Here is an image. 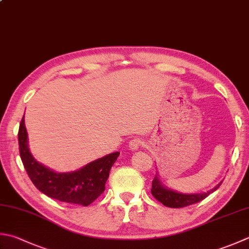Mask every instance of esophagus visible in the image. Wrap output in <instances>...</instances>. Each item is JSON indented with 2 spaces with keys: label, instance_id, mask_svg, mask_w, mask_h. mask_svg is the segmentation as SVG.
<instances>
[{
  "label": "esophagus",
  "instance_id": "1",
  "mask_svg": "<svg viewBox=\"0 0 249 249\" xmlns=\"http://www.w3.org/2000/svg\"><path fill=\"white\" fill-rule=\"evenodd\" d=\"M142 144H143L142 141H141L139 138H134V139H131V140L129 141L128 147H129L130 150L136 151V150H138Z\"/></svg>",
  "mask_w": 249,
  "mask_h": 249
}]
</instances>
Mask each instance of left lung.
Masks as SVG:
<instances>
[{
    "label": "left lung",
    "mask_w": 249,
    "mask_h": 249,
    "mask_svg": "<svg viewBox=\"0 0 249 249\" xmlns=\"http://www.w3.org/2000/svg\"><path fill=\"white\" fill-rule=\"evenodd\" d=\"M221 183L222 181L220 183H218L213 189L204 193H190V194L181 193V192L174 191V190L164 186L163 182L160 181V179L159 178V174L157 173L152 181L151 193H152V196L157 198L159 202L162 203L164 206L172 207V208H180V207L189 206V205H192V204L203 201V199L207 197L209 194L215 192L216 190L220 187Z\"/></svg>",
    "instance_id": "obj_1"
}]
</instances>
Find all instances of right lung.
<instances>
[{"label":"right lung","mask_w":249,"mask_h":249,"mask_svg":"<svg viewBox=\"0 0 249 249\" xmlns=\"http://www.w3.org/2000/svg\"><path fill=\"white\" fill-rule=\"evenodd\" d=\"M18 143L23 166L36 189L60 202L83 206H89L104 193L110 169L120 155V152L110 153L74 172L57 173L37 162L31 154L24 115L19 126Z\"/></svg>","instance_id":"right-lung-1"}]
</instances>
